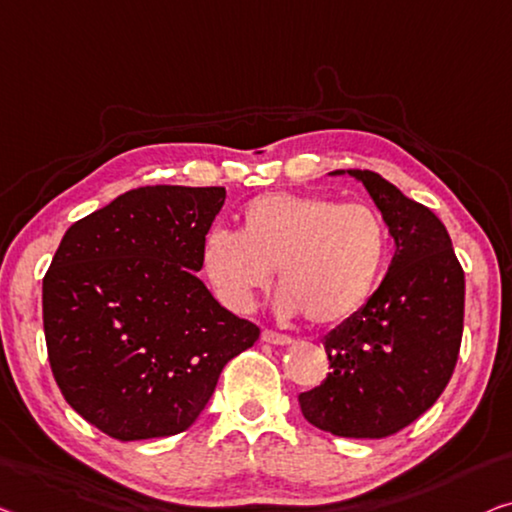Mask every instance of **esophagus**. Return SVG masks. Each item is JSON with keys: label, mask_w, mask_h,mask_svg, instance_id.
Instances as JSON below:
<instances>
[{"label": "esophagus", "mask_w": 512, "mask_h": 512, "mask_svg": "<svg viewBox=\"0 0 512 512\" xmlns=\"http://www.w3.org/2000/svg\"><path fill=\"white\" fill-rule=\"evenodd\" d=\"M262 340H264V342H269V345H280V347L292 345V338H289V335H285V333H278V331H271V329L262 331Z\"/></svg>", "instance_id": "esophagus-1"}]
</instances>
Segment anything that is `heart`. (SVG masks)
Listing matches in <instances>:
<instances>
[{"instance_id":"1","label":"heart","mask_w":512,"mask_h":512,"mask_svg":"<svg viewBox=\"0 0 512 512\" xmlns=\"http://www.w3.org/2000/svg\"><path fill=\"white\" fill-rule=\"evenodd\" d=\"M386 255L388 230L377 209L312 193L259 195L243 207L236 236L216 230L204 241V269L230 308H253L276 271L278 308L301 310L317 326L363 308Z\"/></svg>"}]
</instances>
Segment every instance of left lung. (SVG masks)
<instances>
[{
	"label": "left lung",
	"mask_w": 512,
	"mask_h": 512,
	"mask_svg": "<svg viewBox=\"0 0 512 512\" xmlns=\"http://www.w3.org/2000/svg\"><path fill=\"white\" fill-rule=\"evenodd\" d=\"M347 174L375 200L395 255L368 303L326 335L331 372L301 393L299 404L305 421L335 437L384 439L423 416L453 377L464 326V271L430 209L377 172Z\"/></svg>",
	"instance_id": "1"
}]
</instances>
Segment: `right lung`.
Returning a JSON list of instances; mask_svg holds the SVG:
<instances>
[{
    "instance_id": "add662e5",
    "label": "right lung",
    "mask_w": 512,
    "mask_h": 512,
    "mask_svg": "<svg viewBox=\"0 0 512 512\" xmlns=\"http://www.w3.org/2000/svg\"><path fill=\"white\" fill-rule=\"evenodd\" d=\"M225 188L144 186L68 227L43 278V331L64 400L119 441L170 437L207 407L259 329L195 271Z\"/></svg>"
}]
</instances>
